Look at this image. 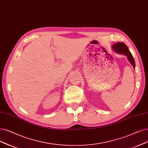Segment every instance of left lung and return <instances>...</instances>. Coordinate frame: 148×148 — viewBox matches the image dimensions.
<instances>
[{
  "instance_id": "8db88e82",
  "label": "left lung",
  "mask_w": 148,
  "mask_h": 148,
  "mask_svg": "<svg viewBox=\"0 0 148 148\" xmlns=\"http://www.w3.org/2000/svg\"><path fill=\"white\" fill-rule=\"evenodd\" d=\"M112 49H114L116 53H119L123 54L126 56H127L128 60L131 64L133 66V67L135 69V64L134 59L131 54V53L128 49V47L127 45L123 42H117L116 44H114L112 45Z\"/></svg>"
}]
</instances>
